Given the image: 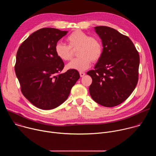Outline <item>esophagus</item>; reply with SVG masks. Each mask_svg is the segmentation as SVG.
<instances>
[{"mask_svg":"<svg viewBox=\"0 0 156 156\" xmlns=\"http://www.w3.org/2000/svg\"><path fill=\"white\" fill-rule=\"evenodd\" d=\"M80 76L81 77H83L84 75H85V73L84 72H80Z\"/></svg>","mask_w":156,"mask_h":156,"instance_id":"esophagus-1","label":"esophagus"}]
</instances>
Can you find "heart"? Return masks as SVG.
<instances>
[{"label": "heart", "mask_w": 156, "mask_h": 156, "mask_svg": "<svg viewBox=\"0 0 156 156\" xmlns=\"http://www.w3.org/2000/svg\"><path fill=\"white\" fill-rule=\"evenodd\" d=\"M67 44L58 42L55 46L57 55L63 61L72 58L73 51H76L77 58L70 62L66 67L69 69L83 71L87 69L91 62L98 61L102 55L103 47L101 40L96 36H90L87 33L75 30L66 39Z\"/></svg>", "instance_id": "heart-1"}]
</instances>
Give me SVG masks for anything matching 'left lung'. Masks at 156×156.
Wrapping results in <instances>:
<instances>
[{
  "instance_id": "1",
  "label": "left lung",
  "mask_w": 156,
  "mask_h": 156,
  "mask_svg": "<svg viewBox=\"0 0 156 156\" xmlns=\"http://www.w3.org/2000/svg\"><path fill=\"white\" fill-rule=\"evenodd\" d=\"M94 28L102 39L103 52L94 70L87 72L93 80L89 90L95 102L112 107L124 102L135 89L140 55L128 36L108 27Z\"/></svg>"
}]
</instances>
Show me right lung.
<instances>
[{
  "instance_id": "add662e5",
  "label": "right lung",
  "mask_w": 156,
  "mask_h": 156,
  "mask_svg": "<svg viewBox=\"0 0 156 156\" xmlns=\"http://www.w3.org/2000/svg\"><path fill=\"white\" fill-rule=\"evenodd\" d=\"M68 31L41 28L19 47L15 71L23 96L42 110L55 108L68 98L80 76L76 70L62 73L64 63L56 54V43Z\"/></svg>"
}]
</instances>
